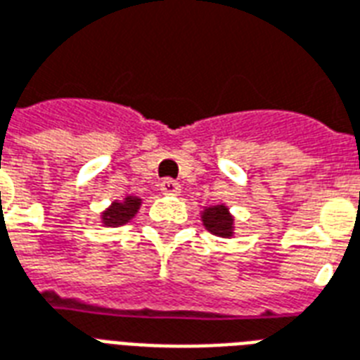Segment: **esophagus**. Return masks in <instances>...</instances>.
<instances>
[{
  "mask_svg": "<svg viewBox=\"0 0 360 360\" xmlns=\"http://www.w3.org/2000/svg\"><path fill=\"white\" fill-rule=\"evenodd\" d=\"M161 191L167 195L180 193V184H178L176 180H172V178H165V180L161 182Z\"/></svg>",
  "mask_w": 360,
  "mask_h": 360,
  "instance_id": "1",
  "label": "esophagus"
}]
</instances>
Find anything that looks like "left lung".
<instances>
[{
    "instance_id": "left-lung-1",
    "label": "left lung",
    "mask_w": 360,
    "mask_h": 360,
    "mask_svg": "<svg viewBox=\"0 0 360 360\" xmlns=\"http://www.w3.org/2000/svg\"><path fill=\"white\" fill-rule=\"evenodd\" d=\"M202 221H205V227L210 231L212 235L224 236V238L233 236V218H231L229 210L224 205L208 206L202 212Z\"/></svg>"
}]
</instances>
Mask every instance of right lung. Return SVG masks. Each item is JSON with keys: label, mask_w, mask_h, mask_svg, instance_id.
I'll use <instances>...</instances> for the list:
<instances>
[{"label": "right lung", "mask_w": 360, "mask_h": 360, "mask_svg": "<svg viewBox=\"0 0 360 360\" xmlns=\"http://www.w3.org/2000/svg\"><path fill=\"white\" fill-rule=\"evenodd\" d=\"M141 199L136 197H125L122 202H114L107 212H103V224L107 227H118V225L127 224L139 210Z\"/></svg>", "instance_id": "obj_1"}]
</instances>
